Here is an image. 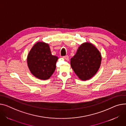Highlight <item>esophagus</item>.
<instances>
[{
  "label": "esophagus",
  "mask_w": 126,
  "mask_h": 126,
  "mask_svg": "<svg viewBox=\"0 0 126 126\" xmlns=\"http://www.w3.org/2000/svg\"><path fill=\"white\" fill-rule=\"evenodd\" d=\"M63 58L64 59H65L66 60H69V57H68L67 55L63 56Z\"/></svg>",
  "instance_id": "1"
}]
</instances>
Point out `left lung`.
I'll list each match as a JSON object with an SVG mask.
<instances>
[{
  "instance_id": "8db88e82",
  "label": "left lung",
  "mask_w": 126,
  "mask_h": 126,
  "mask_svg": "<svg viewBox=\"0 0 126 126\" xmlns=\"http://www.w3.org/2000/svg\"><path fill=\"white\" fill-rule=\"evenodd\" d=\"M101 62V56L98 50L90 43L82 44L71 59V67L79 78L86 80L96 73Z\"/></svg>"
}]
</instances>
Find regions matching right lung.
<instances>
[{"mask_svg":"<svg viewBox=\"0 0 126 126\" xmlns=\"http://www.w3.org/2000/svg\"><path fill=\"white\" fill-rule=\"evenodd\" d=\"M58 59L57 56L51 54L48 44L39 42L30 51L27 63L33 75L41 79H47L55 71Z\"/></svg>","mask_w":126,"mask_h":126,"instance_id":"right-lung-1","label":"right lung"}]
</instances>
